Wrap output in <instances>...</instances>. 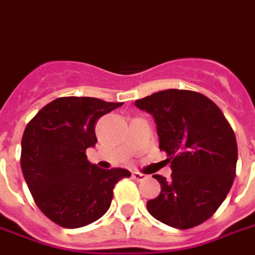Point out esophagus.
<instances>
[{"label": "esophagus", "instance_id": "1", "mask_svg": "<svg viewBox=\"0 0 255 255\" xmlns=\"http://www.w3.org/2000/svg\"><path fill=\"white\" fill-rule=\"evenodd\" d=\"M132 178H133L134 181L141 182V181H144V179H145L146 175L142 174V173H138V171H133V173H132Z\"/></svg>", "mask_w": 255, "mask_h": 255}]
</instances>
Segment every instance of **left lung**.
Listing matches in <instances>:
<instances>
[{
  "label": "left lung",
  "instance_id": "left-lung-1",
  "mask_svg": "<svg viewBox=\"0 0 255 255\" xmlns=\"http://www.w3.org/2000/svg\"><path fill=\"white\" fill-rule=\"evenodd\" d=\"M152 114L171 175H154L161 192L146 203L163 224L188 229L210 219L228 195L236 177L237 141L224 114L210 98L169 89L137 99Z\"/></svg>",
  "mask_w": 255,
  "mask_h": 255
}]
</instances>
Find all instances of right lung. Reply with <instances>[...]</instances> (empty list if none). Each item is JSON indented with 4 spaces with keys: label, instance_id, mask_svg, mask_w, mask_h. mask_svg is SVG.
<instances>
[{
    "label": "right lung",
    "instance_id": "add662e5",
    "mask_svg": "<svg viewBox=\"0 0 255 255\" xmlns=\"http://www.w3.org/2000/svg\"><path fill=\"white\" fill-rule=\"evenodd\" d=\"M122 103L90 97H63L35 115L23 132L20 167L39 210L60 227L81 228L110 208L114 187L131 173L90 163L95 124Z\"/></svg>",
    "mask_w": 255,
    "mask_h": 255
}]
</instances>
